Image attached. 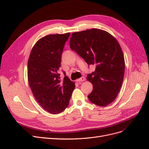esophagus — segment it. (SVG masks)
Returning a JSON list of instances; mask_svg holds the SVG:
<instances>
[{"label": "esophagus", "instance_id": "34e87169", "mask_svg": "<svg viewBox=\"0 0 149 149\" xmlns=\"http://www.w3.org/2000/svg\"><path fill=\"white\" fill-rule=\"evenodd\" d=\"M84 79H85V78H84V77H81V78H79V79H76V81H78V82L81 81V82H82V81H84Z\"/></svg>", "mask_w": 149, "mask_h": 149}]
</instances>
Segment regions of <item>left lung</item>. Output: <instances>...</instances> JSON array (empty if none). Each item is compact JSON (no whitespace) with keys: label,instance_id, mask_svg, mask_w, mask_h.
Returning <instances> with one entry per match:
<instances>
[{"label":"left lung","instance_id":"obj_1","mask_svg":"<svg viewBox=\"0 0 149 149\" xmlns=\"http://www.w3.org/2000/svg\"><path fill=\"white\" fill-rule=\"evenodd\" d=\"M70 46L88 65L96 66L87 76L93 86L88 96L89 101L102 107L109 105L118 96L124 79V57L118 40L106 31L92 29L72 33Z\"/></svg>","mask_w":149,"mask_h":149}]
</instances>
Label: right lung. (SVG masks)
Returning <instances> with one entry per match:
<instances>
[{"label":"right lung","mask_w":149,"mask_h":149,"mask_svg":"<svg viewBox=\"0 0 149 149\" xmlns=\"http://www.w3.org/2000/svg\"><path fill=\"white\" fill-rule=\"evenodd\" d=\"M70 33L48 35L39 39L28 60V81L35 98L45 110L58 114L69 104L74 82L58 73L65 44Z\"/></svg>","instance_id":"add662e5"}]
</instances>
